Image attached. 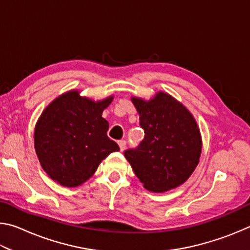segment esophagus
<instances>
[{
	"label": "esophagus",
	"mask_w": 250,
	"mask_h": 250,
	"mask_svg": "<svg viewBox=\"0 0 250 250\" xmlns=\"http://www.w3.org/2000/svg\"><path fill=\"white\" fill-rule=\"evenodd\" d=\"M118 145H119V146H120V151H124L125 149L126 142L125 140H120L119 142H118Z\"/></svg>",
	"instance_id": "obj_1"
}]
</instances>
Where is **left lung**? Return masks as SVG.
<instances>
[{"label": "left lung", "mask_w": 250, "mask_h": 250, "mask_svg": "<svg viewBox=\"0 0 250 250\" xmlns=\"http://www.w3.org/2000/svg\"><path fill=\"white\" fill-rule=\"evenodd\" d=\"M145 139L125 156L149 191L162 193L188 179L200 160L202 140L193 116L164 92L145 101L132 98Z\"/></svg>", "instance_id": "obj_1"}]
</instances>
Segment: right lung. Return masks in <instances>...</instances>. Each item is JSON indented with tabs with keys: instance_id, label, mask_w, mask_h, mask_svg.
I'll return each instance as SVG.
<instances>
[{
	"instance_id": "1",
	"label": "right lung",
	"mask_w": 250,
	"mask_h": 250,
	"mask_svg": "<svg viewBox=\"0 0 250 250\" xmlns=\"http://www.w3.org/2000/svg\"><path fill=\"white\" fill-rule=\"evenodd\" d=\"M112 97L95 103L78 91L58 97L42 113L34 145L42 167L50 179L75 188L92 176L101 161L119 146L108 138L101 115Z\"/></svg>"
}]
</instances>
